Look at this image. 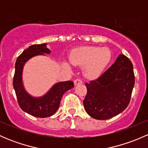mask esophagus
<instances>
[{
    "label": "esophagus",
    "mask_w": 148,
    "mask_h": 148,
    "mask_svg": "<svg viewBox=\"0 0 148 148\" xmlns=\"http://www.w3.org/2000/svg\"><path fill=\"white\" fill-rule=\"evenodd\" d=\"M74 85H75V86H77V85L80 84L82 83V81L81 79H77L74 80Z\"/></svg>",
    "instance_id": "esophagus-1"
}]
</instances>
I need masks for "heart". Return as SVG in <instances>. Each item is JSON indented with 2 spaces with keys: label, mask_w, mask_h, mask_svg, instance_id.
Wrapping results in <instances>:
<instances>
[{
  "label": "heart",
  "mask_w": 148,
  "mask_h": 148,
  "mask_svg": "<svg viewBox=\"0 0 148 148\" xmlns=\"http://www.w3.org/2000/svg\"><path fill=\"white\" fill-rule=\"evenodd\" d=\"M111 59V51L107 47L82 46L73 49L69 54L70 62L74 66H82L83 75L87 79L99 77ZM62 64L65 69H71L66 60L62 61Z\"/></svg>",
  "instance_id": "1"
}]
</instances>
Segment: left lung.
I'll return each instance as SVG.
<instances>
[{"label":"left lung","mask_w":148,"mask_h":148,"mask_svg":"<svg viewBox=\"0 0 148 148\" xmlns=\"http://www.w3.org/2000/svg\"><path fill=\"white\" fill-rule=\"evenodd\" d=\"M85 85L87 94L83 102L87 114L96 120L112 118L129 104L135 85L132 62L120 54L102 76Z\"/></svg>","instance_id":"1"}]
</instances>
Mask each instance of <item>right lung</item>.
<instances>
[{"instance_id":"add662e5","label":"right lung","mask_w":148,"mask_h":148,"mask_svg":"<svg viewBox=\"0 0 148 148\" xmlns=\"http://www.w3.org/2000/svg\"><path fill=\"white\" fill-rule=\"evenodd\" d=\"M44 53H51L46 44H34L23 51L16 60L13 82L18 102L22 110L31 115L41 118L55 114L59 109L64 94L74 87V82L71 81L55 83L45 95L41 97L32 96L26 90L23 82V67L31 58L36 56H46Z\"/></svg>"}]
</instances>
